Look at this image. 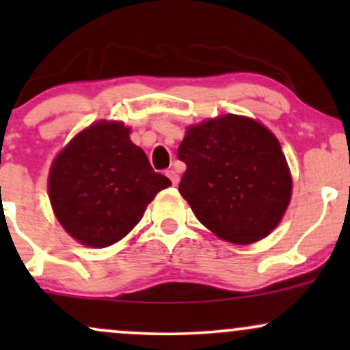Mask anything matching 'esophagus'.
Segmentation results:
<instances>
[{
  "label": "esophagus",
  "mask_w": 350,
  "mask_h": 350,
  "mask_svg": "<svg viewBox=\"0 0 350 350\" xmlns=\"http://www.w3.org/2000/svg\"><path fill=\"white\" fill-rule=\"evenodd\" d=\"M166 174H167V178L171 179V183L174 184V186H178V183H179V174H178V171H176V170H170V171H166Z\"/></svg>",
  "instance_id": "34e87169"
}]
</instances>
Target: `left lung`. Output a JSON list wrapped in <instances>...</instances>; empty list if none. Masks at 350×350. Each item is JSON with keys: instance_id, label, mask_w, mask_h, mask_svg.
<instances>
[{"instance_id": "1", "label": "left lung", "mask_w": 350, "mask_h": 350, "mask_svg": "<svg viewBox=\"0 0 350 350\" xmlns=\"http://www.w3.org/2000/svg\"><path fill=\"white\" fill-rule=\"evenodd\" d=\"M186 163L179 192L202 226L247 245L278 226L291 198V176L278 139L237 115L191 126L179 144Z\"/></svg>"}]
</instances>
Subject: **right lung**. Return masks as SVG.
Segmentation results:
<instances>
[{
  "label": "right lung",
  "mask_w": 350,
  "mask_h": 350,
  "mask_svg": "<svg viewBox=\"0 0 350 350\" xmlns=\"http://www.w3.org/2000/svg\"><path fill=\"white\" fill-rule=\"evenodd\" d=\"M167 186L171 180L152 170L123 123L98 122L54 159L49 199L67 234L88 247L105 248L122 240Z\"/></svg>",
  "instance_id": "add662e5"
}]
</instances>
